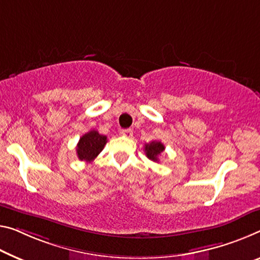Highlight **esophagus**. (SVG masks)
<instances>
[{
  "instance_id": "34e87169",
  "label": "esophagus",
  "mask_w": 260,
  "mask_h": 260,
  "mask_svg": "<svg viewBox=\"0 0 260 260\" xmlns=\"http://www.w3.org/2000/svg\"><path fill=\"white\" fill-rule=\"evenodd\" d=\"M121 135L124 136V137L131 138V137H133V135H134V131L131 130V129H123V130L121 131Z\"/></svg>"
}]
</instances>
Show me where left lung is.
<instances>
[{
	"instance_id": "8db88e82",
	"label": "left lung",
	"mask_w": 260,
	"mask_h": 260,
	"mask_svg": "<svg viewBox=\"0 0 260 260\" xmlns=\"http://www.w3.org/2000/svg\"><path fill=\"white\" fill-rule=\"evenodd\" d=\"M144 150H145V154L147 158L153 161H159V155L165 150V146H164L161 142L153 141L149 144H145Z\"/></svg>"
}]
</instances>
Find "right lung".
Wrapping results in <instances>:
<instances>
[{
  "mask_svg": "<svg viewBox=\"0 0 260 260\" xmlns=\"http://www.w3.org/2000/svg\"><path fill=\"white\" fill-rule=\"evenodd\" d=\"M107 143V137L96 130H90L80 138L77 145V154L80 160L93 161L101 152Z\"/></svg>",
  "mask_w": 260,
  "mask_h": 260,
  "instance_id": "add662e5",
  "label": "right lung"
}]
</instances>
